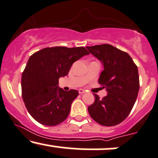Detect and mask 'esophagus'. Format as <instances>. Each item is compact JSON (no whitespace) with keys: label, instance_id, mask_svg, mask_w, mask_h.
Wrapping results in <instances>:
<instances>
[{"label":"esophagus","instance_id":"34e87169","mask_svg":"<svg viewBox=\"0 0 158 158\" xmlns=\"http://www.w3.org/2000/svg\"><path fill=\"white\" fill-rule=\"evenodd\" d=\"M79 94H85V90H84V89H79Z\"/></svg>","mask_w":158,"mask_h":158}]
</instances>
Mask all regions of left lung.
<instances>
[{
  "mask_svg": "<svg viewBox=\"0 0 158 158\" xmlns=\"http://www.w3.org/2000/svg\"><path fill=\"white\" fill-rule=\"evenodd\" d=\"M86 48L103 64L98 83L107 91L102 98L94 94L95 102L88 113L102 126H115L128 116L135 103L140 87L138 67L127 53L111 45Z\"/></svg>",
  "mask_w": 158,
  "mask_h": 158,
  "instance_id": "8db88e82",
  "label": "left lung"
}]
</instances>
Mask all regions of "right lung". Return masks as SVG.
Listing matches in <instances>:
<instances>
[{
	"label": "right lung",
	"instance_id": "right-lung-1",
	"mask_svg": "<svg viewBox=\"0 0 158 158\" xmlns=\"http://www.w3.org/2000/svg\"><path fill=\"white\" fill-rule=\"evenodd\" d=\"M88 54L84 47H53L30 56L22 74L21 88L26 109L35 120L52 127L67 118L79 92L62 90L59 79L68 75L74 62Z\"/></svg>",
	"mask_w": 158,
	"mask_h": 158
}]
</instances>
